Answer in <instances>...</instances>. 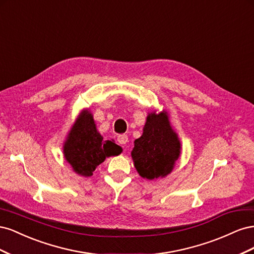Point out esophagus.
Listing matches in <instances>:
<instances>
[{"instance_id":"1","label":"esophagus","mask_w":254,"mask_h":254,"mask_svg":"<svg viewBox=\"0 0 254 254\" xmlns=\"http://www.w3.org/2000/svg\"><path fill=\"white\" fill-rule=\"evenodd\" d=\"M118 142L121 144V145H125L127 142H128V136L126 134H120L118 136Z\"/></svg>"}]
</instances>
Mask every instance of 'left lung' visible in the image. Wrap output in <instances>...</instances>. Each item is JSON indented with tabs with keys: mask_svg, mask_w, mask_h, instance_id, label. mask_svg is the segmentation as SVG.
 <instances>
[{
	"mask_svg": "<svg viewBox=\"0 0 254 254\" xmlns=\"http://www.w3.org/2000/svg\"><path fill=\"white\" fill-rule=\"evenodd\" d=\"M180 155V142L172 129L166 112L147 117L141 137L134 141L131 156L137 173L155 180L170 174Z\"/></svg>",
	"mask_w": 254,
	"mask_h": 254,
	"instance_id": "obj_1",
	"label": "left lung"
}]
</instances>
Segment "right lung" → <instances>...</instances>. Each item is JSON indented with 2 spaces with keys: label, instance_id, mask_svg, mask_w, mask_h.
Returning <instances> with one entry per match:
<instances>
[{
  "label": "right lung",
  "instance_id": "right-lung-1",
  "mask_svg": "<svg viewBox=\"0 0 254 254\" xmlns=\"http://www.w3.org/2000/svg\"><path fill=\"white\" fill-rule=\"evenodd\" d=\"M64 152L65 160L76 173L90 177L106 157L120 155L122 148L111 141H103L92 114L83 111L68 133Z\"/></svg>",
  "mask_w": 254,
  "mask_h": 254
}]
</instances>
